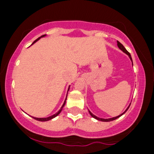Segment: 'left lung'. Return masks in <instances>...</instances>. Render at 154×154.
<instances>
[{
  "mask_svg": "<svg viewBox=\"0 0 154 154\" xmlns=\"http://www.w3.org/2000/svg\"><path fill=\"white\" fill-rule=\"evenodd\" d=\"M117 46H118V47H119V49L122 50V51H123V52L125 53V54H126V55H127L128 56H129V58H130V60H131V62H132V65H133V60H132V58H131V55H130V53H129V52H128L127 51H126V48H124V46H123V45L121 44L120 42H118V41H117ZM130 104L129 105V106H128L127 108H126V109L125 110L124 112H123V113H122V114H120V115L117 116H115V117L109 118V119H103V118H99V117H98V116H95V115H94V114H92V112H91L90 111H89V114H90L91 116H92V117L95 118V119H97V120H99V121H102V122H110V121L115 120V119H118V118H119V117H120L121 116L123 115V114H124L125 112H126V111H127L128 109H129V107H130Z\"/></svg>",
  "mask_w": 154,
  "mask_h": 154,
  "instance_id": "1",
  "label": "left lung"
}]
</instances>
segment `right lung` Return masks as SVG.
I'll list each match as a JSON object with an SVG mask.
<instances>
[{
  "label": "right lung",
  "instance_id": "right-lung-1",
  "mask_svg": "<svg viewBox=\"0 0 154 154\" xmlns=\"http://www.w3.org/2000/svg\"><path fill=\"white\" fill-rule=\"evenodd\" d=\"M45 36H46V35H42V36H41L40 38H38V39H36V40H35V42H34L33 43H32V45H33V44H35V42H38V41L39 39L41 38H44V37H45ZM69 88H70V85H69V89H68V92H69ZM66 99H67V96H66V98H65V101H64V103H63V105H62V107H61V109H60L58 110V112H57L56 113H55V114H54V115H52V116H48V117H45V118H37V117H34V116H32V118H34V119H36V120L42 121V122H45V121H48V120H50V119H52L53 118L56 117L57 116H58V115H59V113H60V112H62V109H63L64 106H65V102H66Z\"/></svg>",
  "mask_w": 154,
  "mask_h": 154
}]
</instances>
